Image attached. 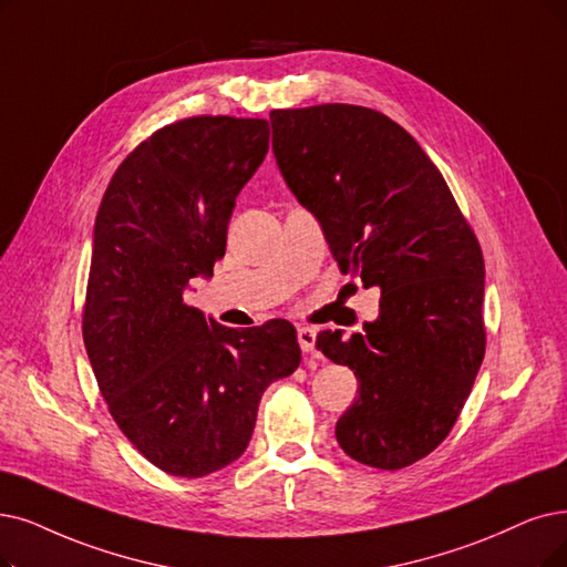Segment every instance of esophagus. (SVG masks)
<instances>
[{"instance_id": "1", "label": "esophagus", "mask_w": 567, "mask_h": 567, "mask_svg": "<svg viewBox=\"0 0 567 567\" xmlns=\"http://www.w3.org/2000/svg\"><path fill=\"white\" fill-rule=\"evenodd\" d=\"M298 342H300V349L309 355L313 353V347H316V332L311 328H298Z\"/></svg>"}]
</instances>
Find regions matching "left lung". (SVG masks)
<instances>
[{
	"instance_id": "left-lung-1",
	"label": "left lung",
	"mask_w": 567,
	"mask_h": 567,
	"mask_svg": "<svg viewBox=\"0 0 567 567\" xmlns=\"http://www.w3.org/2000/svg\"><path fill=\"white\" fill-rule=\"evenodd\" d=\"M269 121L284 181L321 223L339 269L381 290L362 332L316 337L360 383L337 442L362 465H412L451 433L482 368V246L440 169L383 113L319 104Z\"/></svg>"
}]
</instances>
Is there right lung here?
Instances as JSON below:
<instances>
[{
	"label": "right lung",
	"instance_id": "obj_1",
	"mask_svg": "<svg viewBox=\"0 0 567 567\" xmlns=\"http://www.w3.org/2000/svg\"><path fill=\"white\" fill-rule=\"evenodd\" d=\"M267 148L262 118L165 125L121 163L95 218L85 351L123 435L174 477L237 461L265 389L302 358L284 319L235 330L184 302L225 256L235 199Z\"/></svg>",
	"mask_w": 567,
	"mask_h": 567
}]
</instances>
